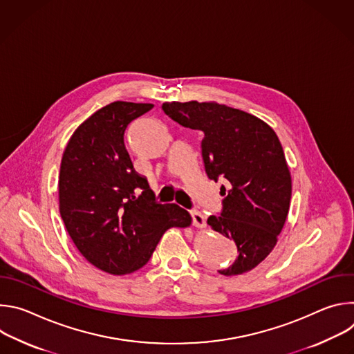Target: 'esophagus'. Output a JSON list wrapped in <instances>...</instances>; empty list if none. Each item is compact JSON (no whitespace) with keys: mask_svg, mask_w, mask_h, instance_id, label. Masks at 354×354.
<instances>
[{"mask_svg":"<svg viewBox=\"0 0 354 354\" xmlns=\"http://www.w3.org/2000/svg\"><path fill=\"white\" fill-rule=\"evenodd\" d=\"M190 216H192V221H193V225H194V227L203 228V227L206 225L205 216L201 214L200 212H197V210H190Z\"/></svg>","mask_w":354,"mask_h":354,"instance_id":"34e87169","label":"esophagus"}]
</instances>
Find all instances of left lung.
Instances as JSON below:
<instances>
[{
    "label": "left lung",
    "mask_w": 354,
    "mask_h": 354,
    "mask_svg": "<svg viewBox=\"0 0 354 354\" xmlns=\"http://www.w3.org/2000/svg\"><path fill=\"white\" fill-rule=\"evenodd\" d=\"M162 111L205 134L206 174L225 180L221 213L210 216L207 224L234 241L238 258L218 273L235 276L254 269L274 248L290 209L291 176L276 133L255 116L214 102L164 104Z\"/></svg>",
    "instance_id": "left-lung-1"
}]
</instances>
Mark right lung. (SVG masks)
Masks as SVG:
<instances>
[{
    "mask_svg": "<svg viewBox=\"0 0 354 354\" xmlns=\"http://www.w3.org/2000/svg\"><path fill=\"white\" fill-rule=\"evenodd\" d=\"M153 108L122 100L104 106L74 131L63 154L62 218L82 257L111 274L141 269L168 228L192 223L178 205L158 203L126 149L127 126Z\"/></svg>",
    "mask_w": 354,
    "mask_h": 354,
    "instance_id": "obj_1",
    "label": "right lung"
}]
</instances>
